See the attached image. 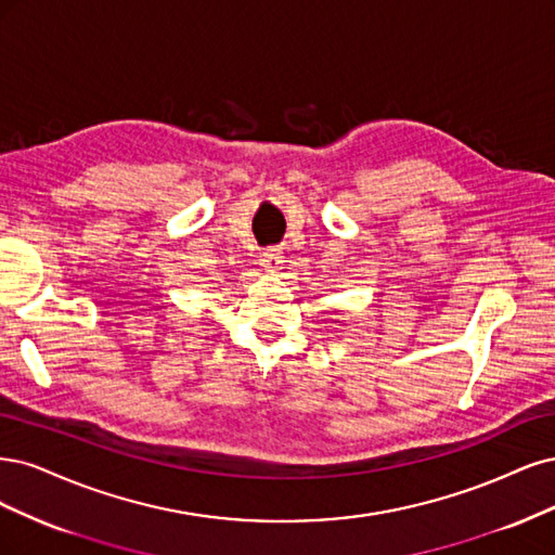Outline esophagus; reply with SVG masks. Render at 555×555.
Segmentation results:
<instances>
[{
  "mask_svg": "<svg viewBox=\"0 0 555 555\" xmlns=\"http://www.w3.org/2000/svg\"><path fill=\"white\" fill-rule=\"evenodd\" d=\"M260 264L264 267L267 272H276V270H281L283 256H281L279 248H267V251L260 256Z\"/></svg>",
  "mask_w": 555,
  "mask_h": 555,
  "instance_id": "obj_1",
  "label": "esophagus"
}]
</instances>
